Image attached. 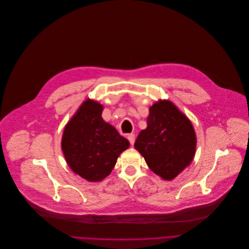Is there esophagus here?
<instances>
[{
    "instance_id": "esophagus-1",
    "label": "esophagus",
    "mask_w": 249,
    "mask_h": 249,
    "mask_svg": "<svg viewBox=\"0 0 249 249\" xmlns=\"http://www.w3.org/2000/svg\"><path fill=\"white\" fill-rule=\"evenodd\" d=\"M127 139L129 140V143H130L131 145H133L134 140H135V135H134L133 133H130V134H128V135H127Z\"/></svg>"
}]
</instances>
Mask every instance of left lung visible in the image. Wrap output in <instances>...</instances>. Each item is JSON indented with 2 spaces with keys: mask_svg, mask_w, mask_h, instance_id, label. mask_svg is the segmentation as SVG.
Returning a JSON list of instances; mask_svg holds the SVG:
<instances>
[{
  "mask_svg": "<svg viewBox=\"0 0 249 249\" xmlns=\"http://www.w3.org/2000/svg\"><path fill=\"white\" fill-rule=\"evenodd\" d=\"M152 172L172 180L192 162L196 135L191 122L169 100L149 108L147 127L134 143Z\"/></svg>",
  "mask_w": 249,
  "mask_h": 249,
  "instance_id": "obj_1",
  "label": "left lung"
}]
</instances>
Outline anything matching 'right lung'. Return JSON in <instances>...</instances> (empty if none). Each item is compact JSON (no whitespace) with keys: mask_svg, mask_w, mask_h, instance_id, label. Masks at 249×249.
<instances>
[{"mask_svg":"<svg viewBox=\"0 0 249 249\" xmlns=\"http://www.w3.org/2000/svg\"><path fill=\"white\" fill-rule=\"evenodd\" d=\"M103 106L90 99L67 124L62 150L73 173L88 181H100L114 169L120 154L129 147L126 138L102 119Z\"/></svg>","mask_w":249,"mask_h":249,"instance_id":"add662e5","label":"right lung"}]
</instances>
